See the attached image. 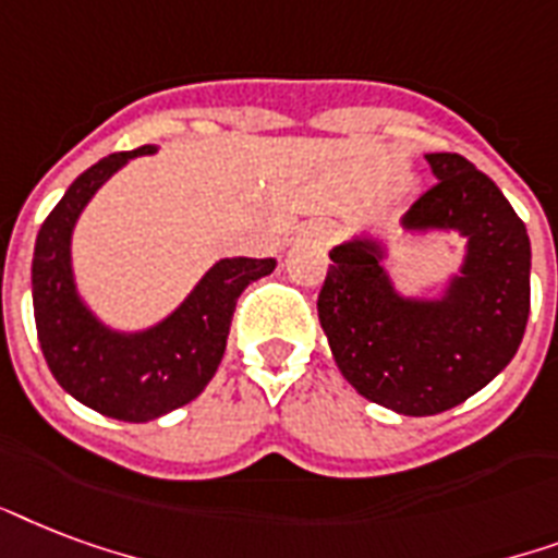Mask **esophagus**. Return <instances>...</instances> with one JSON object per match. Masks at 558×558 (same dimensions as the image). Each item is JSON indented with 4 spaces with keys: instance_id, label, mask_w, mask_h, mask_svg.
<instances>
[{
    "instance_id": "esophagus-1",
    "label": "esophagus",
    "mask_w": 558,
    "mask_h": 558,
    "mask_svg": "<svg viewBox=\"0 0 558 558\" xmlns=\"http://www.w3.org/2000/svg\"><path fill=\"white\" fill-rule=\"evenodd\" d=\"M340 235V230L335 223H328V220H319V223H311L308 227V239L319 247H328V244H335Z\"/></svg>"
}]
</instances>
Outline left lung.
<instances>
[{
  "label": "left lung",
  "mask_w": 558,
  "mask_h": 558,
  "mask_svg": "<svg viewBox=\"0 0 558 558\" xmlns=\"http://www.w3.org/2000/svg\"><path fill=\"white\" fill-rule=\"evenodd\" d=\"M436 183L404 215L408 230H460L463 276L442 302H408L373 241L331 250L317 314L340 373L364 399L434 416L483 390L521 347L530 317V239L489 177L460 154H427Z\"/></svg>",
  "instance_id": "left-lung-1"
}]
</instances>
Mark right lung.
Returning a JSON list of instances; mask_svg holds the SVG:
<instances>
[{"label": "right lung", "mask_w": 558, "mask_h": 558, "mask_svg": "<svg viewBox=\"0 0 558 558\" xmlns=\"http://www.w3.org/2000/svg\"><path fill=\"white\" fill-rule=\"evenodd\" d=\"M154 150L142 145L86 168L43 220L32 265L34 323L51 375L86 408L122 422H150L201 396L218 373L241 291L276 267V258H223L166 323L131 338L107 331L75 296L69 235L95 189Z\"/></svg>", "instance_id": "obj_1"}]
</instances>
